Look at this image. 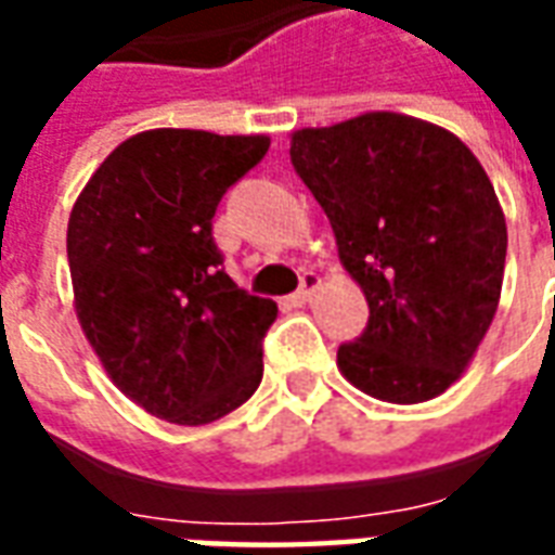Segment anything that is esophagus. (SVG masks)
<instances>
[{"label":"esophagus","mask_w":555,"mask_h":555,"mask_svg":"<svg viewBox=\"0 0 555 555\" xmlns=\"http://www.w3.org/2000/svg\"><path fill=\"white\" fill-rule=\"evenodd\" d=\"M321 288V276L318 273H302L300 276V288H297V294H294V300L297 302H309L314 297V291Z\"/></svg>","instance_id":"esophagus-1"}]
</instances>
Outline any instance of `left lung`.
<instances>
[{
    "mask_svg": "<svg viewBox=\"0 0 555 555\" xmlns=\"http://www.w3.org/2000/svg\"><path fill=\"white\" fill-rule=\"evenodd\" d=\"M291 163L369 300L341 374L392 404L446 392L500 302L508 231L488 171L454 133L398 113L297 130Z\"/></svg>",
    "mask_w": 555,
    "mask_h": 555,
    "instance_id": "obj_1",
    "label": "left lung"
}]
</instances>
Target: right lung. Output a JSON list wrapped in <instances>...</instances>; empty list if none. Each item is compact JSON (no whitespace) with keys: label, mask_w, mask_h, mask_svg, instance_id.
<instances>
[{"label":"right lung","mask_w":555,"mask_h":555,"mask_svg":"<svg viewBox=\"0 0 555 555\" xmlns=\"http://www.w3.org/2000/svg\"><path fill=\"white\" fill-rule=\"evenodd\" d=\"M267 147V137L147 130L103 159L74 205L79 324L115 386L151 416L205 425L261 384L276 302L231 282L214 214Z\"/></svg>","instance_id":"add662e5"}]
</instances>
